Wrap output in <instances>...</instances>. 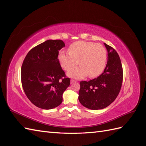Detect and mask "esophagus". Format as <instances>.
Instances as JSON below:
<instances>
[{"label":"esophagus","mask_w":146,"mask_h":146,"mask_svg":"<svg viewBox=\"0 0 146 146\" xmlns=\"http://www.w3.org/2000/svg\"><path fill=\"white\" fill-rule=\"evenodd\" d=\"M75 82H76V80H74V79H71V80H70V83H75Z\"/></svg>","instance_id":"1"}]
</instances>
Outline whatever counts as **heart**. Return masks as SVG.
<instances>
[{
	"instance_id": "1",
	"label": "heart",
	"mask_w": 146,
	"mask_h": 146,
	"mask_svg": "<svg viewBox=\"0 0 146 146\" xmlns=\"http://www.w3.org/2000/svg\"><path fill=\"white\" fill-rule=\"evenodd\" d=\"M69 53L61 52L58 60L65 70H69L78 64L80 66L68 72V76L82 78L98 77L103 72L107 62V51L100 44L84 41L72 43L68 48Z\"/></svg>"
}]
</instances>
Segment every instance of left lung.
<instances>
[{
	"mask_svg": "<svg viewBox=\"0 0 146 146\" xmlns=\"http://www.w3.org/2000/svg\"><path fill=\"white\" fill-rule=\"evenodd\" d=\"M104 44L108 50V61L104 72L91 80L80 82L78 100L91 110L103 109L113 102L122 84L123 69L119 56L113 47Z\"/></svg>",
	"mask_w": 146,
	"mask_h": 146,
	"instance_id": "8db88e82",
	"label": "left lung"
}]
</instances>
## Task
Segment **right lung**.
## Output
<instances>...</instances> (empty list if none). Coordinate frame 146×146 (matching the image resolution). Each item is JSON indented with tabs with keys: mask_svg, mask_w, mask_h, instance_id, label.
<instances>
[{
	"mask_svg": "<svg viewBox=\"0 0 146 146\" xmlns=\"http://www.w3.org/2000/svg\"><path fill=\"white\" fill-rule=\"evenodd\" d=\"M60 39L47 40L32 48L25 56L21 77L27 98L37 107L50 110L59 106L70 85L58 56L64 47Z\"/></svg>",
	"mask_w": 146,
	"mask_h": 146,
	"instance_id": "add662e5",
	"label": "right lung"
}]
</instances>
